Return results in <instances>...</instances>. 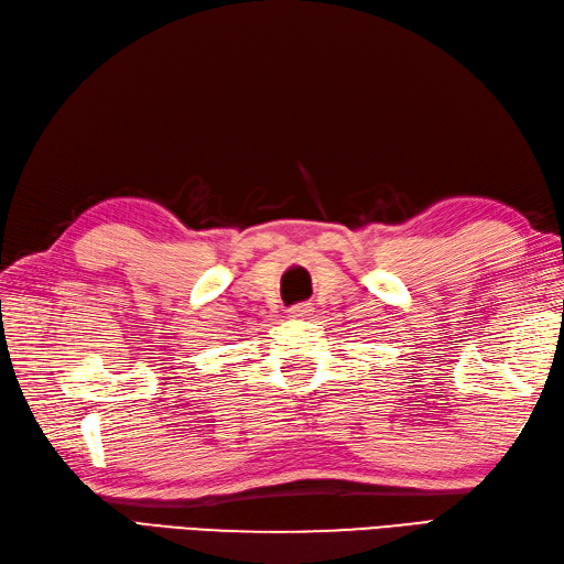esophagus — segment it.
Returning <instances> with one entry per match:
<instances>
[{
  "mask_svg": "<svg viewBox=\"0 0 564 564\" xmlns=\"http://www.w3.org/2000/svg\"><path fill=\"white\" fill-rule=\"evenodd\" d=\"M310 312H312L310 304H294L290 310V316L292 318H304V316H310Z\"/></svg>",
  "mask_w": 564,
  "mask_h": 564,
  "instance_id": "1",
  "label": "esophagus"
}]
</instances>
